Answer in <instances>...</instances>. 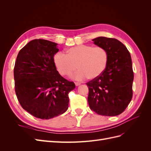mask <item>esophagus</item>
Wrapping results in <instances>:
<instances>
[{"instance_id":"esophagus-1","label":"esophagus","mask_w":151,"mask_h":151,"mask_svg":"<svg viewBox=\"0 0 151 151\" xmlns=\"http://www.w3.org/2000/svg\"><path fill=\"white\" fill-rule=\"evenodd\" d=\"M75 84L76 86H79L81 84V83H79V82H75Z\"/></svg>"}]
</instances>
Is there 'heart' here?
<instances>
[{
  "mask_svg": "<svg viewBox=\"0 0 151 151\" xmlns=\"http://www.w3.org/2000/svg\"><path fill=\"white\" fill-rule=\"evenodd\" d=\"M108 59V52L105 48L79 45L68 49L66 55L57 53L54 57V62L61 76L71 74L77 67L79 70L72 76V78L94 80L106 70Z\"/></svg>",
  "mask_w": 151,
  "mask_h": 151,
  "instance_id": "b5f03b06",
  "label": "heart"
}]
</instances>
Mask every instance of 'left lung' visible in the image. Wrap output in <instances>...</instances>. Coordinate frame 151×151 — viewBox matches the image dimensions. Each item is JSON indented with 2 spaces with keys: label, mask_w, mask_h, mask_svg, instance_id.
<instances>
[{
  "label": "left lung",
  "mask_w": 151,
  "mask_h": 151,
  "mask_svg": "<svg viewBox=\"0 0 151 151\" xmlns=\"http://www.w3.org/2000/svg\"><path fill=\"white\" fill-rule=\"evenodd\" d=\"M93 41L98 47L107 50L109 59L103 74L86 83L89 107L100 115L116 116L125 111L133 96L134 72L130 54L115 38L101 36Z\"/></svg>",
  "instance_id": "1"
}]
</instances>
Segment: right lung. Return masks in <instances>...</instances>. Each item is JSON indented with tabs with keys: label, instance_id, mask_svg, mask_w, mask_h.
Here are the masks:
<instances>
[{
	"label": "right lung",
	"instance_id": "right-lung-1",
	"mask_svg": "<svg viewBox=\"0 0 151 151\" xmlns=\"http://www.w3.org/2000/svg\"><path fill=\"white\" fill-rule=\"evenodd\" d=\"M57 44L43 39L31 41L18 53L14 68L15 92L22 108L43 120L57 116L68 107V94L76 88L57 70Z\"/></svg>",
	"mask_w": 151,
	"mask_h": 151
}]
</instances>
